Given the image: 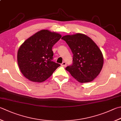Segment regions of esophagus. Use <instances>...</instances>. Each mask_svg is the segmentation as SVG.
<instances>
[{"label": "esophagus", "instance_id": "34e87169", "mask_svg": "<svg viewBox=\"0 0 121 121\" xmlns=\"http://www.w3.org/2000/svg\"><path fill=\"white\" fill-rule=\"evenodd\" d=\"M61 65L62 66L64 67V66H65L66 65V63L65 61H64V62H63V63H62V64H61Z\"/></svg>", "mask_w": 121, "mask_h": 121}]
</instances>
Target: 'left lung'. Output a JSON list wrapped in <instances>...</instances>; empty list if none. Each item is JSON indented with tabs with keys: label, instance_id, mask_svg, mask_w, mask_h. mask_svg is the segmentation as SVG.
I'll use <instances>...</instances> for the list:
<instances>
[{
	"label": "left lung",
	"instance_id": "1",
	"mask_svg": "<svg viewBox=\"0 0 121 121\" xmlns=\"http://www.w3.org/2000/svg\"><path fill=\"white\" fill-rule=\"evenodd\" d=\"M71 49L73 64L66 68L75 79L80 83L93 81L103 67L104 58L101 50L91 38L77 33L63 36Z\"/></svg>",
	"mask_w": 121,
	"mask_h": 121
}]
</instances>
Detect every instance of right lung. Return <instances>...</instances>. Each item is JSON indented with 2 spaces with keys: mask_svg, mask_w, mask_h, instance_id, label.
I'll return each mask as SVG.
<instances>
[{
  "mask_svg": "<svg viewBox=\"0 0 121 121\" xmlns=\"http://www.w3.org/2000/svg\"><path fill=\"white\" fill-rule=\"evenodd\" d=\"M61 37L60 34L43 29L22 43L18 51L17 62L20 72L26 78L43 82L60 66L52 61V47Z\"/></svg>",
  "mask_w": 121,
  "mask_h": 121,
  "instance_id": "add662e5",
  "label": "right lung"
}]
</instances>
